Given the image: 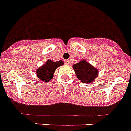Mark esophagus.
I'll use <instances>...</instances> for the list:
<instances>
[{
	"instance_id": "34e87169",
	"label": "esophagus",
	"mask_w": 131,
	"mask_h": 131,
	"mask_svg": "<svg viewBox=\"0 0 131 131\" xmlns=\"http://www.w3.org/2000/svg\"><path fill=\"white\" fill-rule=\"evenodd\" d=\"M65 63L66 65H69L70 64V62H69V60H65Z\"/></svg>"
}]
</instances>
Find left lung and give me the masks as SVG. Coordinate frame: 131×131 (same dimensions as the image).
Returning <instances> with one entry per match:
<instances>
[{"label":"left lung","instance_id":"8db88e82","mask_svg":"<svg viewBox=\"0 0 131 131\" xmlns=\"http://www.w3.org/2000/svg\"><path fill=\"white\" fill-rule=\"evenodd\" d=\"M73 68L78 79L83 83H93L98 75V69L84 60L73 65Z\"/></svg>","mask_w":131,"mask_h":131}]
</instances>
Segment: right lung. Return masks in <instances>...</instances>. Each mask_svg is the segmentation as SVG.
<instances>
[{
  "label": "right lung",
  "instance_id": "1",
  "mask_svg": "<svg viewBox=\"0 0 131 131\" xmlns=\"http://www.w3.org/2000/svg\"><path fill=\"white\" fill-rule=\"evenodd\" d=\"M63 65L62 60L53 62L51 60H48L45 64L38 68L37 70V75L38 78L43 82H48L54 77V73L56 68Z\"/></svg>",
  "mask_w": 131,
  "mask_h": 131
}]
</instances>
